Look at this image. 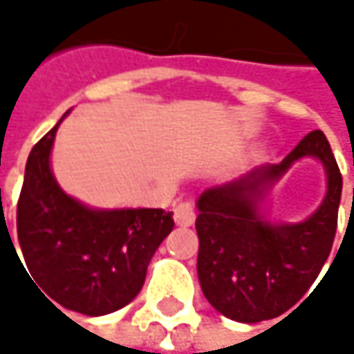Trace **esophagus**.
<instances>
[{
	"instance_id": "obj_1",
	"label": "esophagus",
	"mask_w": 354,
	"mask_h": 354,
	"mask_svg": "<svg viewBox=\"0 0 354 354\" xmlns=\"http://www.w3.org/2000/svg\"><path fill=\"white\" fill-rule=\"evenodd\" d=\"M196 219V211L190 203H180L174 209V221L180 227H190Z\"/></svg>"
}]
</instances>
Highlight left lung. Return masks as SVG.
<instances>
[{
	"mask_svg": "<svg viewBox=\"0 0 354 354\" xmlns=\"http://www.w3.org/2000/svg\"><path fill=\"white\" fill-rule=\"evenodd\" d=\"M304 157L326 172V194L310 218L287 224L270 220L272 186ZM342 176L322 131H312L281 162L254 168L196 198V272L207 301L225 318L256 324L291 310L314 285L330 256Z\"/></svg>",
	"mask_w": 354,
	"mask_h": 354,
	"instance_id": "left-lung-1",
	"label": "left lung"
}]
</instances>
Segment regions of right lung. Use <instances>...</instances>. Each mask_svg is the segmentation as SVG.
<instances>
[{"instance_id":"right-lung-1","label":"right lung","mask_w":354,"mask_h":354,"mask_svg":"<svg viewBox=\"0 0 354 354\" xmlns=\"http://www.w3.org/2000/svg\"><path fill=\"white\" fill-rule=\"evenodd\" d=\"M61 120L28 156L18 201V242L38 291L55 308L106 316L137 297L174 219L164 209H96L67 194L50 168Z\"/></svg>"}]
</instances>
